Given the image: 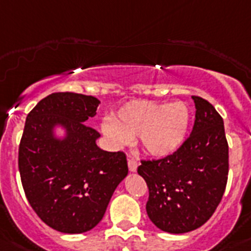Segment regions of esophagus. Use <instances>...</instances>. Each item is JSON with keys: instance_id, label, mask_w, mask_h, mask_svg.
I'll use <instances>...</instances> for the list:
<instances>
[{"instance_id": "34e87169", "label": "esophagus", "mask_w": 251, "mask_h": 251, "mask_svg": "<svg viewBox=\"0 0 251 251\" xmlns=\"http://www.w3.org/2000/svg\"><path fill=\"white\" fill-rule=\"evenodd\" d=\"M137 167H138V161L136 160V159H134V158L128 159V168H129L130 172L137 171Z\"/></svg>"}]
</instances>
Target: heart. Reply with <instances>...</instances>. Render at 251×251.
<instances>
[{
    "mask_svg": "<svg viewBox=\"0 0 251 251\" xmlns=\"http://www.w3.org/2000/svg\"><path fill=\"white\" fill-rule=\"evenodd\" d=\"M188 123L190 114L183 103L140 100L121 107L110 122L103 124L102 130L115 145H126L138 136L148 154L167 156L185 141Z\"/></svg>",
    "mask_w": 251,
    "mask_h": 251,
    "instance_id": "obj_1",
    "label": "heart"
}]
</instances>
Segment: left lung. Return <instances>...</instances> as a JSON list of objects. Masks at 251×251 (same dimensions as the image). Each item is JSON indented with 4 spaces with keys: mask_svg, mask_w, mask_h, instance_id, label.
Listing matches in <instances>:
<instances>
[{
    "mask_svg": "<svg viewBox=\"0 0 251 251\" xmlns=\"http://www.w3.org/2000/svg\"><path fill=\"white\" fill-rule=\"evenodd\" d=\"M192 100L196 113L190 136L173 154L142 159L137 168L149 187V218L169 233L201 227L222 200L228 178L222 117L202 97L192 96Z\"/></svg>",
    "mask_w": 251,
    "mask_h": 251,
    "instance_id": "left-lung-1",
    "label": "left lung"
}]
</instances>
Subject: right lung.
Masks as SVG:
<instances>
[{
	"label": "right lung",
	"mask_w": 251,
	"mask_h": 251,
	"mask_svg": "<svg viewBox=\"0 0 251 251\" xmlns=\"http://www.w3.org/2000/svg\"><path fill=\"white\" fill-rule=\"evenodd\" d=\"M99 103L82 93L55 92L26 117L19 145L22 185L36 214L59 232L92 229L128 175L126 154L97 148L100 133L87 124ZM56 124L66 127L65 140L53 137Z\"/></svg>",
	"instance_id": "add662e5"
}]
</instances>
